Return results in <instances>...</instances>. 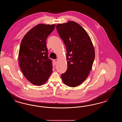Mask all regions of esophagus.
<instances>
[{
	"label": "esophagus",
	"mask_w": 122,
	"mask_h": 122,
	"mask_svg": "<svg viewBox=\"0 0 122 122\" xmlns=\"http://www.w3.org/2000/svg\"><path fill=\"white\" fill-rule=\"evenodd\" d=\"M54 62L55 63H57L58 62V59H54Z\"/></svg>",
	"instance_id": "obj_1"
}]
</instances>
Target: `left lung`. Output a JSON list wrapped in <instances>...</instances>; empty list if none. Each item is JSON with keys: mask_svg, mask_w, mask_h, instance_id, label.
<instances>
[{"mask_svg": "<svg viewBox=\"0 0 122 122\" xmlns=\"http://www.w3.org/2000/svg\"><path fill=\"white\" fill-rule=\"evenodd\" d=\"M66 48L68 68L61 75L63 83L70 87L80 85L92 70L95 50L86 30L73 21L56 26Z\"/></svg>", "mask_w": 122, "mask_h": 122, "instance_id": "8db88e82", "label": "left lung"}]
</instances>
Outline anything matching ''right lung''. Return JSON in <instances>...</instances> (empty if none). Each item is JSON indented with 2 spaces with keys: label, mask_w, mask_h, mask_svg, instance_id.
<instances>
[{
  "label": "right lung",
  "mask_w": 122,
  "mask_h": 122,
  "mask_svg": "<svg viewBox=\"0 0 122 122\" xmlns=\"http://www.w3.org/2000/svg\"><path fill=\"white\" fill-rule=\"evenodd\" d=\"M55 27L54 24L37 25L26 33L21 43L19 53L20 68L27 80L36 86L46 83L53 72L46 39Z\"/></svg>",
  "instance_id": "add662e5"
}]
</instances>
